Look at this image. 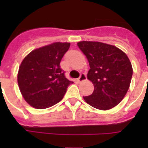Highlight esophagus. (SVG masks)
Masks as SVG:
<instances>
[{"label":"esophagus","mask_w":148,"mask_h":148,"mask_svg":"<svg viewBox=\"0 0 148 148\" xmlns=\"http://www.w3.org/2000/svg\"><path fill=\"white\" fill-rule=\"evenodd\" d=\"M86 79H87V76H86L85 74H84V73H82L80 77L78 78V81L79 82H84V81H85Z\"/></svg>","instance_id":"esophagus-1"}]
</instances>
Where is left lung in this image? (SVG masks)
Wrapping results in <instances>:
<instances>
[{
  "label": "left lung",
  "mask_w": 148,
  "mask_h": 148,
  "mask_svg": "<svg viewBox=\"0 0 148 148\" xmlns=\"http://www.w3.org/2000/svg\"><path fill=\"white\" fill-rule=\"evenodd\" d=\"M78 47L90 64L87 78L94 85L91 95L84 97L96 109L107 110L121 102L130 87L133 68L122 50L97 41H80Z\"/></svg>",
  "instance_id": "obj_1"
}]
</instances>
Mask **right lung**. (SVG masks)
<instances>
[{
    "instance_id": "obj_1",
    "label": "right lung",
    "mask_w": 148,
    "mask_h": 148,
    "mask_svg": "<svg viewBox=\"0 0 148 148\" xmlns=\"http://www.w3.org/2000/svg\"><path fill=\"white\" fill-rule=\"evenodd\" d=\"M70 43L56 42L32 50L22 61L18 83L23 99L32 108L45 109L63 99L70 82L60 67Z\"/></svg>"
}]
</instances>
